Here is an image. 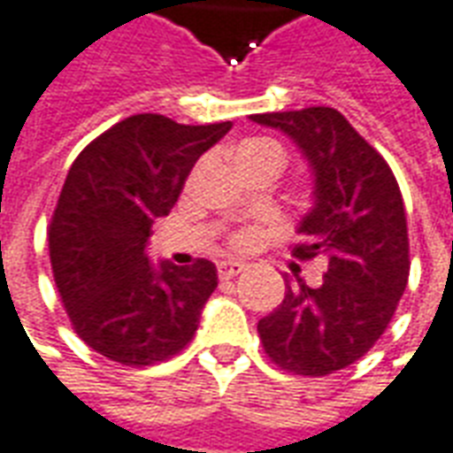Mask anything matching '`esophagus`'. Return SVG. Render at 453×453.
Wrapping results in <instances>:
<instances>
[{
    "label": "esophagus",
    "instance_id": "1",
    "mask_svg": "<svg viewBox=\"0 0 453 453\" xmlns=\"http://www.w3.org/2000/svg\"><path fill=\"white\" fill-rule=\"evenodd\" d=\"M246 271V265L239 261H224L219 263V278L221 280H229V278H236L239 273Z\"/></svg>",
    "mask_w": 453,
    "mask_h": 453
}]
</instances>
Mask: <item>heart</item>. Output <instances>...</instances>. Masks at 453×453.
Wrapping results in <instances>:
<instances>
[{
	"label": "heart",
	"instance_id": "obj_1",
	"mask_svg": "<svg viewBox=\"0 0 453 453\" xmlns=\"http://www.w3.org/2000/svg\"><path fill=\"white\" fill-rule=\"evenodd\" d=\"M253 153H271V156H278V158L283 160L280 146H278V143H273V141H268V139L246 141L242 149L236 150V158H242V156H253Z\"/></svg>",
	"mask_w": 453,
	"mask_h": 453
}]
</instances>
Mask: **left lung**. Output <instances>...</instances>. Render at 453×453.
Segmentation results:
<instances>
[{"instance_id": "8db88e82", "label": "left lung", "mask_w": 453, "mask_h": 453, "mask_svg": "<svg viewBox=\"0 0 453 453\" xmlns=\"http://www.w3.org/2000/svg\"><path fill=\"white\" fill-rule=\"evenodd\" d=\"M283 131L312 173L297 258H326L317 288L285 275V297L258 322L271 361L297 375H329L368 354L395 314L410 275L403 195L383 156L332 107L253 114Z\"/></svg>"}]
</instances>
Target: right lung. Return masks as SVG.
Instances as JSON below:
<instances>
[{
	"label": "right lung",
	"instance_id": "obj_1",
	"mask_svg": "<svg viewBox=\"0 0 453 453\" xmlns=\"http://www.w3.org/2000/svg\"><path fill=\"white\" fill-rule=\"evenodd\" d=\"M229 129L232 121L185 127L136 114L97 136L67 170L48 229L53 278L80 339L109 361H165L197 332L217 265H153L146 246L192 165Z\"/></svg>",
	"mask_w": 453,
	"mask_h": 453
}]
</instances>
